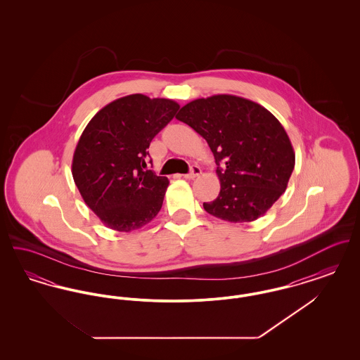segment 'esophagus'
Masks as SVG:
<instances>
[{"instance_id": "34e87169", "label": "esophagus", "mask_w": 360, "mask_h": 360, "mask_svg": "<svg viewBox=\"0 0 360 360\" xmlns=\"http://www.w3.org/2000/svg\"><path fill=\"white\" fill-rule=\"evenodd\" d=\"M201 174V169H200V166H197V165H193L191 166V169H190V172L188 174H185L184 175V178H186V179H194L195 176H198Z\"/></svg>"}]
</instances>
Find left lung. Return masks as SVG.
<instances>
[{"instance_id": "1", "label": "left lung", "mask_w": 360, "mask_h": 360, "mask_svg": "<svg viewBox=\"0 0 360 360\" xmlns=\"http://www.w3.org/2000/svg\"><path fill=\"white\" fill-rule=\"evenodd\" d=\"M176 119L205 139L214 155L220 194L204 202L229 223L263 216L288 188L295 154L282 124L262 105L231 94L198 98Z\"/></svg>"}]
</instances>
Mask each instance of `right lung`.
I'll list each match as a JSON object with an SVG mask.
<instances>
[{
    "label": "right lung",
    "mask_w": 360,
    "mask_h": 360,
    "mask_svg": "<svg viewBox=\"0 0 360 360\" xmlns=\"http://www.w3.org/2000/svg\"><path fill=\"white\" fill-rule=\"evenodd\" d=\"M178 109L172 100L131 94L103 106L86 125L71 172L86 205L108 228L131 232L159 213L169 179L147 170V150Z\"/></svg>",
    "instance_id": "right-lung-1"
}]
</instances>
